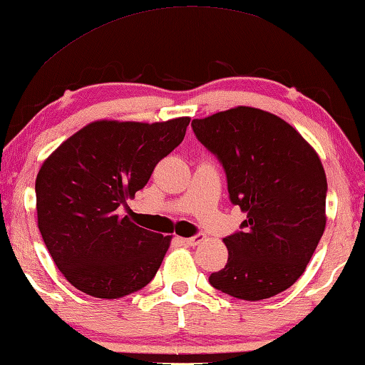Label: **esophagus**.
Returning a JSON list of instances; mask_svg holds the SVG:
<instances>
[{
  "instance_id": "34e87169",
  "label": "esophagus",
  "mask_w": 365,
  "mask_h": 365,
  "mask_svg": "<svg viewBox=\"0 0 365 365\" xmlns=\"http://www.w3.org/2000/svg\"><path fill=\"white\" fill-rule=\"evenodd\" d=\"M205 239L204 234H199V235H194V237H187V239H184V244L186 245H191V247H195L199 244H202Z\"/></svg>"
}]
</instances>
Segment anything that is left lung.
I'll use <instances>...</instances> for the list:
<instances>
[{
	"label": "left lung",
	"mask_w": 365,
	"mask_h": 365,
	"mask_svg": "<svg viewBox=\"0 0 365 365\" xmlns=\"http://www.w3.org/2000/svg\"><path fill=\"white\" fill-rule=\"evenodd\" d=\"M197 140L219 158L230 200L247 212L229 235L225 267L209 277L245 301L272 298L306 270L326 229V173L318 153L288 121L235 107L192 120Z\"/></svg>",
	"instance_id": "8db88e82"
}]
</instances>
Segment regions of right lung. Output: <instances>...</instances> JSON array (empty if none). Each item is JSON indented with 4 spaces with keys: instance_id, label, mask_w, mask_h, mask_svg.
I'll return each instance as SVG.
<instances>
[{
    "instance_id": "1",
    "label": "right lung",
    "mask_w": 365,
    "mask_h": 365,
    "mask_svg": "<svg viewBox=\"0 0 365 365\" xmlns=\"http://www.w3.org/2000/svg\"><path fill=\"white\" fill-rule=\"evenodd\" d=\"M189 121L97 120L42 163L36 178L38 227L72 287L93 298L117 299L155 277L173 237L141 229L118 207L181 143Z\"/></svg>"
}]
</instances>
